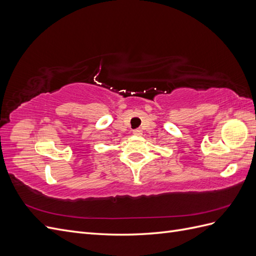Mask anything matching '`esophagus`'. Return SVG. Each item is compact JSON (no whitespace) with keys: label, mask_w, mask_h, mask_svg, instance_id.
Returning <instances> with one entry per match:
<instances>
[{"label":"esophagus","mask_w":256,"mask_h":256,"mask_svg":"<svg viewBox=\"0 0 256 256\" xmlns=\"http://www.w3.org/2000/svg\"><path fill=\"white\" fill-rule=\"evenodd\" d=\"M132 132H134V134H136V136H140V134H142V131H141L140 129H134V130L132 131Z\"/></svg>","instance_id":"obj_1"}]
</instances>
